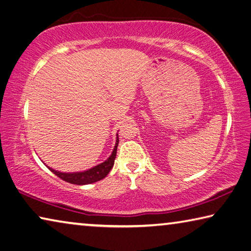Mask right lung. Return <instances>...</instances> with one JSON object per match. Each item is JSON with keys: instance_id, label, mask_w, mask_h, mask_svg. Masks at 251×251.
I'll list each match as a JSON object with an SVG mask.
<instances>
[{"instance_id": "obj_1", "label": "right lung", "mask_w": 251, "mask_h": 251, "mask_svg": "<svg viewBox=\"0 0 251 251\" xmlns=\"http://www.w3.org/2000/svg\"><path fill=\"white\" fill-rule=\"evenodd\" d=\"M118 143H119V138L117 134V143L116 147H114L113 151L107 160L99 165H96L94 168H91L87 171H83V172H76V173H61L58 171H55L50 168V169L52 173L57 175L59 178L64 179L65 182H68L70 184H76V185H86V184H91L95 182H98L100 179L104 178L109 174L110 171H111L112 166L114 164V159H116L117 155V149H118Z\"/></svg>"}]
</instances>
